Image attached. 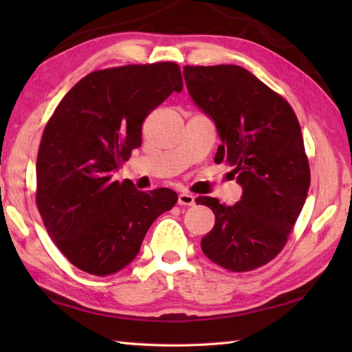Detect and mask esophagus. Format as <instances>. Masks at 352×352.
Instances as JSON below:
<instances>
[{"mask_svg": "<svg viewBox=\"0 0 352 352\" xmlns=\"http://www.w3.org/2000/svg\"><path fill=\"white\" fill-rule=\"evenodd\" d=\"M195 204V197L192 193H180L178 195V206H193Z\"/></svg>", "mask_w": 352, "mask_h": 352, "instance_id": "esophagus-1", "label": "esophagus"}]
</instances>
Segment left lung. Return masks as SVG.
Segmentation results:
<instances>
[{
  "instance_id": "1",
  "label": "left lung",
  "mask_w": 352,
  "mask_h": 352,
  "mask_svg": "<svg viewBox=\"0 0 352 352\" xmlns=\"http://www.w3.org/2000/svg\"><path fill=\"white\" fill-rule=\"evenodd\" d=\"M188 91L219 133L214 162L233 166L243 193L234 206L212 197L214 227L201 248L231 272L252 271L275 258L300 216L310 166L294 109L250 71L236 65L184 66Z\"/></svg>"
}]
</instances>
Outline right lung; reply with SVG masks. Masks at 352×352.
Wrapping results in <instances>:
<instances>
[{"mask_svg":"<svg viewBox=\"0 0 352 352\" xmlns=\"http://www.w3.org/2000/svg\"><path fill=\"white\" fill-rule=\"evenodd\" d=\"M183 91L174 62L125 65L87 74L45 125L36 162V206L56 246L92 275L133 261L151 223L175 206L162 188L140 192L110 172L142 144V124Z\"/></svg>","mask_w":352,"mask_h":352,"instance_id":"add662e5","label":"right lung"}]
</instances>
